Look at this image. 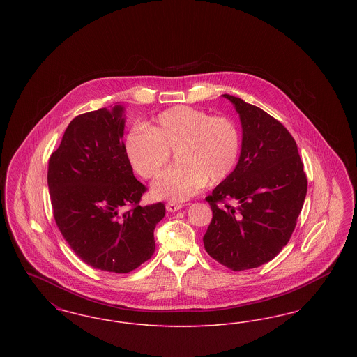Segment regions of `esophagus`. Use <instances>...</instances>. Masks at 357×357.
Returning <instances> with one entry per match:
<instances>
[{
    "instance_id": "esophagus-1",
    "label": "esophagus",
    "mask_w": 357,
    "mask_h": 357,
    "mask_svg": "<svg viewBox=\"0 0 357 357\" xmlns=\"http://www.w3.org/2000/svg\"><path fill=\"white\" fill-rule=\"evenodd\" d=\"M182 207H183V204H175V202H169V204H166V210L169 213H175V211L181 210Z\"/></svg>"
}]
</instances>
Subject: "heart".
<instances>
[{
  "instance_id": "heart-1",
  "label": "heart",
  "mask_w": 357,
  "mask_h": 357,
  "mask_svg": "<svg viewBox=\"0 0 357 357\" xmlns=\"http://www.w3.org/2000/svg\"><path fill=\"white\" fill-rule=\"evenodd\" d=\"M239 150L233 120L187 105L166 109L149 128L136 127L126 139L128 159L144 179L158 176L175 151L178 165L165 171L151 188L155 198L170 201H186L207 182H223L236 169Z\"/></svg>"
}]
</instances>
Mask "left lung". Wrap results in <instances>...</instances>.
<instances>
[{
	"instance_id": "1",
	"label": "left lung",
	"mask_w": 357,
	"mask_h": 357,
	"mask_svg": "<svg viewBox=\"0 0 357 357\" xmlns=\"http://www.w3.org/2000/svg\"><path fill=\"white\" fill-rule=\"evenodd\" d=\"M223 98L239 114L242 146L234 171L206 198L213 220L204 243L210 257L241 272L272 261L288 243L307 181L296 140L278 120L239 98Z\"/></svg>"
}]
</instances>
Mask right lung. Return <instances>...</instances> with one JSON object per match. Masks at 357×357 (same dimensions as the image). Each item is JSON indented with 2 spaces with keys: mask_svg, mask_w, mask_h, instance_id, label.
Segmentation results:
<instances>
[{
  "mask_svg": "<svg viewBox=\"0 0 357 357\" xmlns=\"http://www.w3.org/2000/svg\"><path fill=\"white\" fill-rule=\"evenodd\" d=\"M124 121L120 104L76 116L48 165L57 227L79 258L102 272H131L150 259L166 214L162 202L139 204L146 187L127 156Z\"/></svg>",
  "mask_w": 357,
  "mask_h": 357,
  "instance_id": "right-lung-1",
  "label": "right lung"
}]
</instances>
